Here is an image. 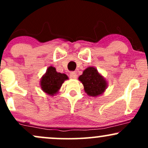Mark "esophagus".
I'll return each instance as SVG.
<instances>
[{"label": "esophagus", "mask_w": 148, "mask_h": 148, "mask_svg": "<svg viewBox=\"0 0 148 148\" xmlns=\"http://www.w3.org/2000/svg\"><path fill=\"white\" fill-rule=\"evenodd\" d=\"M69 75H70V77L72 78V79H76V78L78 77V75L76 74V73L75 72H70V74H69Z\"/></svg>", "instance_id": "34e87169"}]
</instances>
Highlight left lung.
I'll list each match as a JSON object with an SVG mask.
<instances>
[{"instance_id":"left-lung-1","label":"left lung","mask_w":148,"mask_h":148,"mask_svg":"<svg viewBox=\"0 0 148 148\" xmlns=\"http://www.w3.org/2000/svg\"><path fill=\"white\" fill-rule=\"evenodd\" d=\"M79 80L84 85V90L88 95L99 96L103 94L108 87V82L94 67H89L79 76Z\"/></svg>"}]
</instances>
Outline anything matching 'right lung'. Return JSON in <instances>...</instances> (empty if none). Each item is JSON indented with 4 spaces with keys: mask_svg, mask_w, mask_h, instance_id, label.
Wrapping results in <instances>:
<instances>
[{
    "mask_svg": "<svg viewBox=\"0 0 148 148\" xmlns=\"http://www.w3.org/2000/svg\"><path fill=\"white\" fill-rule=\"evenodd\" d=\"M69 79L63 73L58 72L54 67L50 66L40 80V87L47 95L54 96L59 92L64 81Z\"/></svg>",
    "mask_w": 148,
    "mask_h": 148,
    "instance_id": "add662e5",
    "label": "right lung"
}]
</instances>
